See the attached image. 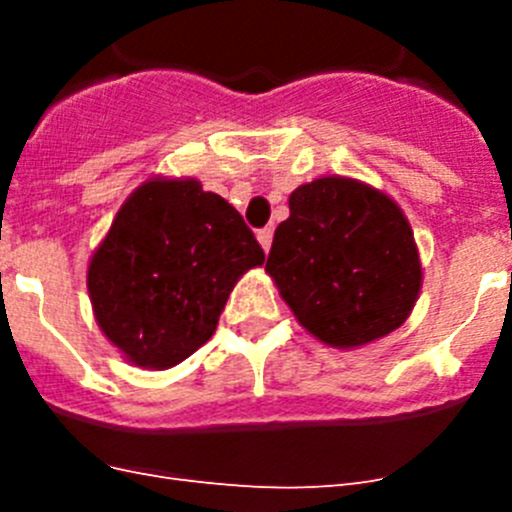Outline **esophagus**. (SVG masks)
Wrapping results in <instances>:
<instances>
[{
	"label": "esophagus",
	"instance_id": "esophagus-1",
	"mask_svg": "<svg viewBox=\"0 0 512 512\" xmlns=\"http://www.w3.org/2000/svg\"><path fill=\"white\" fill-rule=\"evenodd\" d=\"M256 238H259L261 248H264V251L269 253L271 241H274V228H264V230H259V233H256Z\"/></svg>",
	"mask_w": 512,
	"mask_h": 512
}]
</instances>
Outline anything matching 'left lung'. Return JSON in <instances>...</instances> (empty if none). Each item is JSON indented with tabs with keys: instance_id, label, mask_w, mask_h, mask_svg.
<instances>
[{
	"instance_id": "obj_1",
	"label": "left lung",
	"mask_w": 512,
	"mask_h": 512,
	"mask_svg": "<svg viewBox=\"0 0 512 512\" xmlns=\"http://www.w3.org/2000/svg\"><path fill=\"white\" fill-rule=\"evenodd\" d=\"M266 271L297 323L333 348H359L410 318L423 266L402 207L348 176L289 194Z\"/></svg>"
}]
</instances>
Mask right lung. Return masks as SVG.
I'll use <instances>...</instances> for the list:
<instances>
[{
	"instance_id": "right-lung-1",
	"label": "right lung",
	"mask_w": 512,
	"mask_h": 512,
	"mask_svg": "<svg viewBox=\"0 0 512 512\" xmlns=\"http://www.w3.org/2000/svg\"><path fill=\"white\" fill-rule=\"evenodd\" d=\"M264 259L220 194L192 176H151L89 259L94 318L125 361L169 369L210 341L235 282Z\"/></svg>"
}]
</instances>
